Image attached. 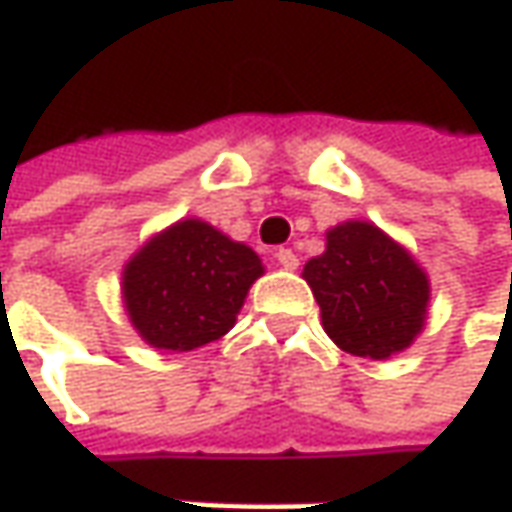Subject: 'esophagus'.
I'll list each match as a JSON object with an SVG mask.
<instances>
[{"instance_id":"1","label":"esophagus","mask_w":512,"mask_h":512,"mask_svg":"<svg viewBox=\"0 0 512 512\" xmlns=\"http://www.w3.org/2000/svg\"><path fill=\"white\" fill-rule=\"evenodd\" d=\"M274 260H277L283 269H289V272H294V269L300 266V257L294 255L291 249H277V252H274Z\"/></svg>"}]
</instances>
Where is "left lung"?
<instances>
[{
  "instance_id": "obj_1",
  "label": "left lung",
  "mask_w": 512,
  "mask_h": 512,
  "mask_svg": "<svg viewBox=\"0 0 512 512\" xmlns=\"http://www.w3.org/2000/svg\"><path fill=\"white\" fill-rule=\"evenodd\" d=\"M326 334L354 357L388 360L425 326L431 283L408 249L368 221L326 232V252L303 269Z\"/></svg>"
}]
</instances>
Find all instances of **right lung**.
Wrapping results in <instances>:
<instances>
[{"label":"right lung","instance_id":"obj_1","mask_svg":"<svg viewBox=\"0 0 512 512\" xmlns=\"http://www.w3.org/2000/svg\"><path fill=\"white\" fill-rule=\"evenodd\" d=\"M260 257L215 226L186 218L150 238L124 266V309L135 331L164 351H192L235 326Z\"/></svg>","mask_w":512,"mask_h":512}]
</instances>
